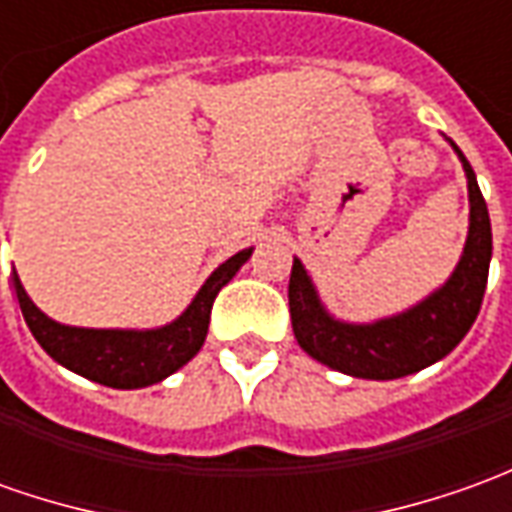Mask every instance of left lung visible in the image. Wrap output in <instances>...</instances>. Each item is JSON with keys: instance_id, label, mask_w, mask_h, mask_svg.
<instances>
[{"instance_id": "left-lung-1", "label": "left lung", "mask_w": 512, "mask_h": 512, "mask_svg": "<svg viewBox=\"0 0 512 512\" xmlns=\"http://www.w3.org/2000/svg\"><path fill=\"white\" fill-rule=\"evenodd\" d=\"M454 151L465 168L468 201H471L468 238L454 274L443 288H437L434 294L403 314L387 316L370 325H350L333 319L325 311L308 271L294 257L291 280H288V311H291L294 336L308 356L328 364L330 370H339L353 378L392 381L417 373L448 356L471 330L488 285L493 238H490L488 204L479 193L474 168L468 165V159L457 145Z\"/></svg>"}]
</instances>
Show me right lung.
Wrapping results in <instances>:
<instances>
[{"label":"right lung","mask_w":512,"mask_h":512,"mask_svg":"<svg viewBox=\"0 0 512 512\" xmlns=\"http://www.w3.org/2000/svg\"><path fill=\"white\" fill-rule=\"evenodd\" d=\"M252 249H243L232 255L227 263L207 277L196 300L187 305L179 319H173L165 328L154 330H95L69 328L41 314L33 300L27 297L19 274L13 271V288L19 297L24 322L36 342L47 350L66 370L83 375L95 384L114 389H139L159 384L162 378L173 375L201 350L210 328L212 302L218 291L235 277L249 260Z\"/></svg>","instance_id":"right-lung-1"}]
</instances>
